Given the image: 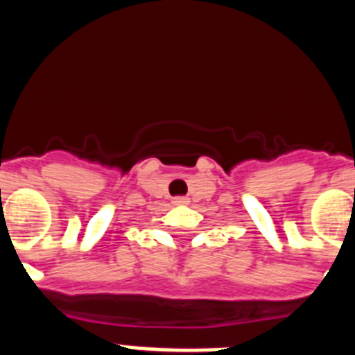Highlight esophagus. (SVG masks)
I'll list each match as a JSON object with an SVG mask.
<instances>
[{"label": "esophagus", "mask_w": 355, "mask_h": 355, "mask_svg": "<svg viewBox=\"0 0 355 355\" xmlns=\"http://www.w3.org/2000/svg\"><path fill=\"white\" fill-rule=\"evenodd\" d=\"M175 206H180V205H188L190 200H188V197H175L174 200H172Z\"/></svg>", "instance_id": "34e87169"}]
</instances>
